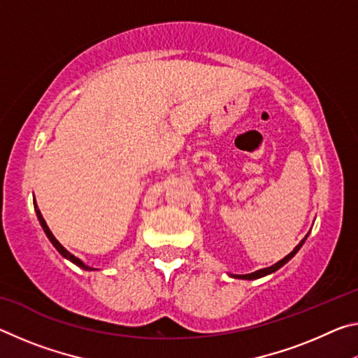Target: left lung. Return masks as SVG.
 Returning a JSON list of instances; mask_svg holds the SVG:
<instances>
[{
  "instance_id": "obj_1",
  "label": "left lung",
  "mask_w": 358,
  "mask_h": 358,
  "mask_svg": "<svg viewBox=\"0 0 358 358\" xmlns=\"http://www.w3.org/2000/svg\"><path fill=\"white\" fill-rule=\"evenodd\" d=\"M310 235V234H308ZM308 235L305 238H303L299 245H296L295 248H294V251L290 252V254H287L286 257L284 259H281L280 262H276L275 265H271V266H268V268H262V270H257V271H254V273H250V275H230L232 278H237V280H257V278H262V276H266V275H270V273H275L276 270H280L281 266L284 265V264H287L290 259H292L296 252L300 251V248L303 246V243H305L306 241V238H308Z\"/></svg>"
}]
</instances>
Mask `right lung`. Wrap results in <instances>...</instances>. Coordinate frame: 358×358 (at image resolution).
Returning <instances> with one entry per match:
<instances>
[{"instance_id":"1","label":"right lung","mask_w":358,"mask_h":358,"mask_svg":"<svg viewBox=\"0 0 358 358\" xmlns=\"http://www.w3.org/2000/svg\"><path fill=\"white\" fill-rule=\"evenodd\" d=\"M34 202V211H36V216H38V220H39V222H41V226H42V229H44V232H45V235L48 237V240L52 241V245L57 248V251L62 254V256L64 257V259H68V260H71L72 264H76L77 266H80V268H83V270H87V271H92V270H94L93 266H88L87 264H83L80 259L78 257H76L74 254H71L68 250H66V248L59 243V241L53 237V234L50 232V229H48V226H47V222H45V220L44 217H42V215H41V210L38 208V203H36V201H33Z\"/></svg>"}]
</instances>
